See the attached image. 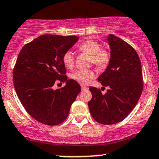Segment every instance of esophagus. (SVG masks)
Returning <instances> with one entry per match:
<instances>
[{
  "mask_svg": "<svg viewBox=\"0 0 159 159\" xmlns=\"http://www.w3.org/2000/svg\"><path fill=\"white\" fill-rule=\"evenodd\" d=\"M87 89H88V88H87V87H85V86H83V85L81 86V90H87Z\"/></svg>",
  "mask_w": 159,
  "mask_h": 159,
  "instance_id": "esophagus-1",
  "label": "esophagus"
}]
</instances>
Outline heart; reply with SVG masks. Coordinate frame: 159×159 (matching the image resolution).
Returning <instances> with one entry per match:
<instances>
[{
  "label": "heart",
  "instance_id": "heart-1",
  "mask_svg": "<svg viewBox=\"0 0 159 159\" xmlns=\"http://www.w3.org/2000/svg\"><path fill=\"white\" fill-rule=\"evenodd\" d=\"M81 53L90 56L91 63L96 67L104 69L107 66L111 61V52L107 47H101L98 42L93 39H88L82 43L78 47ZM62 61L64 66L67 69H72L75 64V56L73 52L67 51L63 54ZM95 73L93 70H78L71 74L72 80L82 85L87 84L91 79L94 78Z\"/></svg>",
  "mask_w": 159,
  "mask_h": 159
}]
</instances>
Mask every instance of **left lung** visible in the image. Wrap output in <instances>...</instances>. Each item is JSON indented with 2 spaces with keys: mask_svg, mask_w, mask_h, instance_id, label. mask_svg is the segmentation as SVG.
Segmentation results:
<instances>
[{
  "mask_svg": "<svg viewBox=\"0 0 159 159\" xmlns=\"http://www.w3.org/2000/svg\"><path fill=\"white\" fill-rule=\"evenodd\" d=\"M111 47V61L106 70L98 78L108 90L90 87L92 98L88 102L93 119L104 125H112L125 119L131 113L143 87L141 63L132 46L117 36L107 38Z\"/></svg>",
  "mask_w": 159,
  "mask_h": 159,
  "instance_id": "8db88e82",
  "label": "left lung"
}]
</instances>
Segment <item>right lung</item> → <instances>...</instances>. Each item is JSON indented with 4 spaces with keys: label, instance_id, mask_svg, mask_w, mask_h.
I'll return each instance as SVG.
<instances>
[{
    "label": "right lung",
    "instance_id": "add662e5",
    "mask_svg": "<svg viewBox=\"0 0 159 159\" xmlns=\"http://www.w3.org/2000/svg\"><path fill=\"white\" fill-rule=\"evenodd\" d=\"M78 40L75 36L45 34L21 48L13 69L14 87L20 102L34 119L56 125L66 119L72 104L81 92L77 81L67 79L63 54ZM66 82L61 89L52 87Z\"/></svg>",
    "mask_w": 159,
    "mask_h": 159
}]
</instances>
